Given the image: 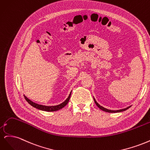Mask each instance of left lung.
<instances>
[{
	"mask_svg": "<svg viewBox=\"0 0 150 150\" xmlns=\"http://www.w3.org/2000/svg\"><path fill=\"white\" fill-rule=\"evenodd\" d=\"M94 103H96L97 106H98L99 109H101V110H103V111H104L108 112H122V111H126V110H128V109H129V108L131 107V106H128V108H125V109H122V110H108V109H106V108H104V107H103V106L99 105V104L97 103V101H96V99H94Z\"/></svg>",
	"mask_w": 150,
	"mask_h": 150,
	"instance_id": "1",
	"label": "left lung"
}]
</instances>
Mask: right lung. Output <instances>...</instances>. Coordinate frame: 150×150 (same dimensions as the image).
Listing matches in <instances>:
<instances>
[{
	"instance_id": "obj_1",
	"label": "right lung",
	"mask_w": 150,
	"mask_h": 150,
	"mask_svg": "<svg viewBox=\"0 0 150 150\" xmlns=\"http://www.w3.org/2000/svg\"><path fill=\"white\" fill-rule=\"evenodd\" d=\"M71 92L70 93L69 96H68V98L66 99V100L62 103L61 104H59V105H56V106H44V105H41V104H37L35 103H34L32 101H30L29 99H28V98H27L25 95H24V98L25 99V100L28 102V103L29 104H30V105L32 106H33L34 108H35L36 109H38V110H42V111H48V112H50V111H57V110H61V109H62V108H64L66 104L68 103V102H69V99H70V97H71Z\"/></svg>"
}]
</instances>
